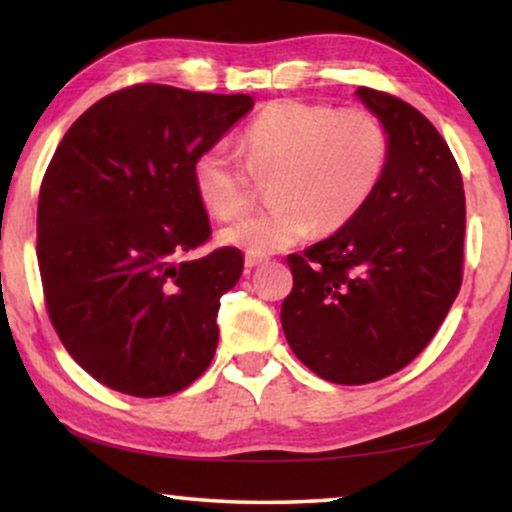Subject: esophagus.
Masks as SVG:
<instances>
[{
	"label": "esophagus",
	"instance_id": "34e87169",
	"mask_svg": "<svg viewBox=\"0 0 512 512\" xmlns=\"http://www.w3.org/2000/svg\"><path fill=\"white\" fill-rule=\"evenodd\" d=\"M265 261H268V258H263V256H254V254H247V258H244V265H247V268L251 270V268H256V265H263Z\"/></svg>",
	"mask_w": 512,
	"mask_h": 512
}]
</instances>
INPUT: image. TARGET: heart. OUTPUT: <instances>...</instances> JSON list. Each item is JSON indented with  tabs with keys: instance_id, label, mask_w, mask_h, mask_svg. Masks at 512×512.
Returning <instances> with one entry per match:
<instances>
[{
	"instance_id": "b5f03b06",
	"label": "heart",
	"mask_w": 512,
	"mask_h": 512,
	"mask_svg": "<svg viewBox=\"0 0 512 512\" xmlns=\"http://www.w3.org/2000/svg\"><path fill=\"white\" fill-rule=\"evenodd\" d=\"M242 151L212 144L195 158L193 186L216 219L230 221L251 202V174L272 177L275 207L223 228L219 242L263 256L305 240L314 226L333 233L373 198L389 165V135L366 109L272 102L242 132Z\"/></svg>"
}]
</instances>
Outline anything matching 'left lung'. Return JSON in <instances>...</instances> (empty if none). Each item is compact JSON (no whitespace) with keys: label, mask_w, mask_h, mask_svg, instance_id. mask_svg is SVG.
<instances>
[{"label":"left lung","mask_w":512,"mask_h":512,"mask_svg":"<svg viewBox=\"0 0 512 512\" xmlns=\"http://www.w3.org/2000/svg\"><path fill=\"white\" fill-rule=\"evenodd\" d=\"M356 97L389 135V165L347 226L286 258L293 289L282 328L293 354L335 384H368L408 366L461 286L466 198L450 146L408 102Z\"/></svg>","instance_id":"1"}]
</instances>
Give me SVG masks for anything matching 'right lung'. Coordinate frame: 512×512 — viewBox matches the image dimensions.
<instances>
[{"label":"right lung","instance_id":"1","mask_svg":"<svg viewBox=\"0 0 512 512\" xmlns=\"http://www.w3.org/2000/svg\"><path fill=\"white\" fill-rule=\"evenodd\" d=\"M251 107L249 95L139 83L95 102L53 153L37 209L46 310L104 387L170 396L212 363L244 256L181 261L212 233L193 163Z\"/></svg>","mask_w":512,"mask_h":512}]
</instances>
